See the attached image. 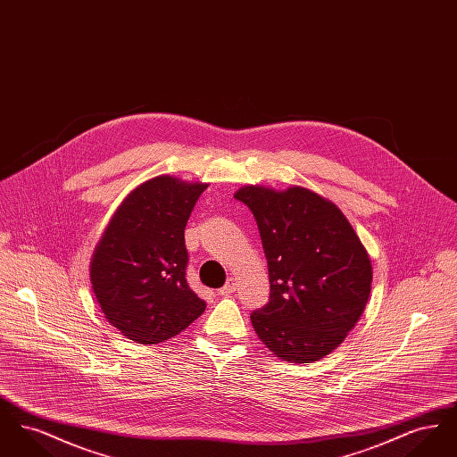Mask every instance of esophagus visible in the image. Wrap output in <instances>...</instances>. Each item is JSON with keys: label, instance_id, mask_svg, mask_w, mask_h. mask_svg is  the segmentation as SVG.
Listing matches in <instances>:
<instances>
[{"label": "esophagus", "instance_id": "esophagus-1", "mask_svg": "<svg viewBox=\"0 0 457 457\" xmlns=\"http://www.w3.org/2000/svg\"><path fill=\"white\" fill-rule=\"evenodd\" d=\"M235 289H237V281H235V279H229L220 289H218V293L219 295H222V296H228V295L235 293Z\"/></svg>", "mask_w": 457, "mask_h": 457}]
</instances>
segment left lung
Returning <instances> with one entry per match:
<instances>
[{"instance_id":"obj_1","label":"left lung","mask_w":457,"mask_h":457,"mask_svg":"<svg viewBox=\"0 0 457 457\" xmlns=\"http://www.w3.org/2000/svg\"><path fill=\"white\" fill-rule=\"evenodd\" d=\"M269 267L270 300L250 319L263 346L289 363L337 348L369 303L371 261L343 211L304 187L245 185Z\"/></svg>"}]
</instances>
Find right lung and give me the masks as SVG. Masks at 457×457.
I'll return each instance as SVG.
<instances>
[{"label":"right lung","mask_w":457,"mask_h":457,"mask_svg":"<svg viewBox=\"0 0 457 457\" xmlns=\"http://www.w3.org/2000/svg\"><path fill=\"white\" fill-rule=\"evenodd\" d=\"M205 188L207 183L170 174L140 183L114 211L94 248L96 302L109 324L133 343H164L205 310L185 276V226Z\"/></svg>","instance_id":"obj_1"}]
</instances>
